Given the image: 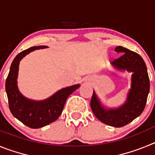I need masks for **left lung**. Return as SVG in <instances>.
<instances>
[{"label":"left lung","instance_id":"left-lung-1","mask_svg":"<svg viewBox=\"0 0 155 155\" xmlns=\"http://www.w3.org/2000/svg\"><path fill=\"white\" fill-rule=\"evenodd\" d=\"M115 51L124 53L111 63L116 68L133 72L131 89L126 103L116 109H106L101 106L94 91L91 100V108L100 121L114 127H124L143 113L150 90V80L143 58L134 51L117 46Z\"/></svg>","mask_w":155,"mask_h":155}]
</instances>
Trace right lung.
Listing matches in <instances>:
<instances>
[{
	"label": "right lung",
	"mask_w": 155,
	"mask_h": 155,
	"mask_svg": "<svg viewBox=\"0 0 155 155\" xmlns=\"http://www.w3.org/2000/svg\"><path fill=\"white\" fill-rule=\"evenodd\" d=\"M44 48L46 46H33L19 53L11 65L5 83L11 113L23 124L33 129L45 127L56 121L62 113L67 98L80 86L76 84L63 88L50 98L41 102L32 101L21 95L17 87L19 62L30 52Z\"/></svg>",
	"instance_id": "right-lung-1"
}]
</instances>
